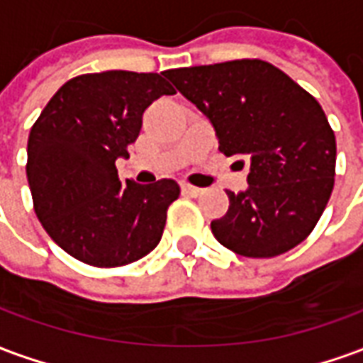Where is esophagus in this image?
<instances>
[{"label":"esophagus","mask_w":363,"mask_h":363,"mask_svg":"<svg viewBox=\"0 0 363 363\" xmlns=\"http://www.w3.org/2000/svg\"><path fill=\"white\" fill-rule=\"evenodd\" d=\"M182 192L189 194V196H200L204 189H198V186H192V184H182Z\"/></svg>","instance_id":"obj_1"}]
</instances>
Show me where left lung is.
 <instances>
[{
	"instance_id": "8db88e82",
	"label": "left lung",
	"mask_w": 363,
	"mask_h": 363,
	"mask_svg": "<svg viewBox=\"0 0 363 363\" xmlns=\"http://www.w3.org/2000/svg\"><path fill=\"white\" fill-rule=\"evenodd\" d=\"M165 77L210 118L225 157L251 161L249 190H228L213 237L249 259L305 241L335 186L336 138L317 99L257 58L167 69Z\"/></svg>"
}]
</instances>
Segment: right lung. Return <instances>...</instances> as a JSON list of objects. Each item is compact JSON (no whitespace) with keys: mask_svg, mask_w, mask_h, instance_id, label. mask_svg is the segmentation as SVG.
<instances>
[{"mask_svg":"<svg viewBox=\"0 0 363 363\" xmlns=\"http://www.w3.org/2000/svg\"><path fill=\"white\" fill-rule=\"evenodd\" d=\"M174 93L165 72L83 74L64 83L33 124L27 179L36 218L74 259L96 268L126 267L161 241L179 184L122 182L114 163L128 157L143 111Z\"/></svg>","mask_w":363,"mask_h":363,"instance_id":"1","label":"right lung"}]
</instances>
